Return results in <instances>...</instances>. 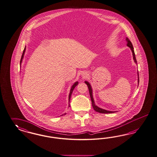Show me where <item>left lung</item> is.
<instances>
[{
  "mask_svg": "<svg viewBox=\"0 0 157 157\" xmlns=\"http://www.w3.org/2000/svg\"><path fill=\"white\" fill-rule=\"evenodd\" d=\"M126 41L127 42V45L129 47L131 48V50L132 51V55H133V60L137 64V61H136V57H135V54L134 52V50H133V45L132 44V43L131 42V41L129 40V39L128 38H126ZM138 83H139V73L138 72ZM86 84L88 88H89V93H90V95L91 100V103H92V106H93V108H94V109L96 112H99L101 113H114L115 112H112V111H108V110H106L103 109H101L99 107H98L97 106L95 105L94 104V99H93V92H92V89H91V87L90 83L85 81Z\"/></svg>",
  "mask_w": 157,
  "mask_h": 157,
  "instance_id": "left-lung-1",
  "label": "left lung"
}]
</instances>
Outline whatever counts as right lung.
<instances>
[{
  "instance_id": "obj_1",
  "label": "right lung",
  "mask_w": 157,
  "mask_h": 157,
  "mask_svg": "<svg viewBox=\"0 0 157 157\" xmlns=\"http://www.w3.org/2000/svg\"><path fill=\"white\" fill-rule=\"evenodd\" d=\"M25 50H26V47L24 48V52H23V53H22V57H21V61H20V64H21L22 61V59H23V57H24V53H25ZM78 82H76L72 86L71 89V90H70V94H69V102H70V98H71V96L72 93V91L74 90V88L76 87V86L78 85ZM70 105L69 104V107L70 106Z\"/></svg>"
}]
</instances>
